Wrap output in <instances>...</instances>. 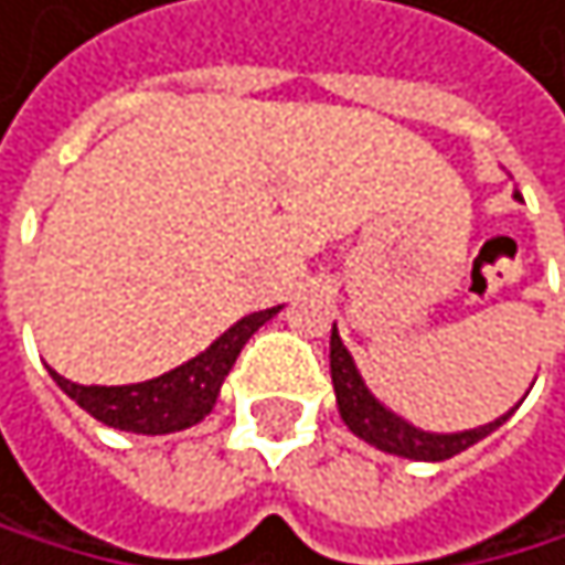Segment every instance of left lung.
<instances>
[{
    "label": "left lung",
    "instance_id": "1",
    "mask_svg": "<svg viewBox=\"0 0 565 565\" xmlns=\"http://www.w3.org/2000/svg\"><path fill=\"white\" fill-rule=\"evenodd\" d=\"M332 386H335V399H339V414L355 437H362L365 444H373L386 454H399V458H414V461H447L454 454H461L471 444H478L481 437H488L491 430H498L512 417V414H505L494 424H484L478 430H461V434H427V430L409 427L406 420L390 414V409L365 390L359 369L335 329H332Z\"/></svg>",
    "mask_w": 565,
    "mask_h": 565
}]
</instances>
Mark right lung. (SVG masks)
Segmentation results:
<instances>
[{
	"label": "right lung",
	"mask_w": 565,
	"mask_h": 565,
	"mask_svg": "<svg viewBox=\"0 0 565 565\" xmlns=\"http://www.w3.org/2000/svg\"><path fill=\"white\" fill-rule=\"evenodd\" d=\"M277 311H280V305L241 318L206 352H200L185 365L172 369V373H166L159 380H148V383H135V386H81V383L63 380L60 373H53V369H50V376L77 406H84L94 420H100L107 427L131 430V434L185 430V427L200 424L210 414L226 373L236 362V355H241L247 339Z\"/></svg>",
	"instance_id": "right-lung-1"
}]
</instances>
